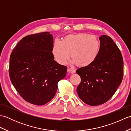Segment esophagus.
Returning a JSON list of instances; mask_svg holds the SVG:
<instances>
[{
    "label": "esophagus",
    "instance_id": "34e87169",
    "mask_svg": "<svg viewBox=\"0 0 131 131\" xmlns=\"http://www.w3.org/2000/svg\"><path fill=\"white\" fill-rule=\"evenodd\" d=\"M68 72H69V73H72V74H74L75 73V70H74V69H68Z\"/></svg>",
    "mask_w": 131,
    "mask_h": 131
}]
</instances>
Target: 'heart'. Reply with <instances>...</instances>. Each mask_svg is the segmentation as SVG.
<instances>
[{
	"label": "heart",
	"instance_id": "1",
	"mask_svg": "<svg viewBox=\"0 0 131 131\" xmlns=\"http://www.w3.org/2000/svg\"><path fill=\"white\" fill-rule=\"evenodd\" d=\"M100 47V41L96 36L79 33L66 36L62 41L56 40L52 53L55 60L61 65L67 63L71 54L72 62L85 67L96 60Z\"/></svg>",
	"mask_w": 131,
	"mask_h": 131
}]
</instances>
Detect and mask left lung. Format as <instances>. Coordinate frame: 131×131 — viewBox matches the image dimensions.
Returning a JSON list of instances; mask_svg holds the SVG:
<instances>
[{"instance_id": "obj_1", "label": "left lung", "mask_w": 131, "mask_h": 131, "mask_svg": "<svg viewBox=\"0 0 131 131\" xmlns=\"http://www.w3.org/2000/svg\"><path fill=\"white\" fill-rule=\"evenodd\" d=\"M100 47L90 65L77 70L81 78L77 91L85 104H104L114 94L123 77V60L120 50L107 35L100 37Z\"/></svg>"}]
</instances>
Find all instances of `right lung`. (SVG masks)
<instances>
[{
    "label": "right lung",
    "instance_id": "obj_1",
    "mask_svg": "<svg viewBox=\"0 0 131 131\" xmlns=\"http://www.w3.org/2000/svg\"><path fill=\"white\" fill-rule=\"evenodd\" d=\"M53 38L48 32L24 37L11 53L9 74L12 84L30 104L43 105L53 98L67 67L54 60Z\"/></svg>",
    "mask_w": 131,
    "mask_h": 131
}]
</instances>
